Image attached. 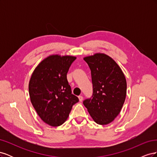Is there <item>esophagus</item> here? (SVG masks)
I'll return each instance as SVG.
<instances>
[{"mask_svg":"<svg viewBox=\"0 0 157 157\" xmlns=\"http://www.w3.org/2000/svg\"><path fill=\"white\" fill-rule=\"evenodd\" d=\"M78 99H79V101H82L83 100V97L82 96H78Z\"/></svg>","mask_w":157,"mask_h":157,"instance_id":"esophagus-1","label":"esophagus"}]
</instances>
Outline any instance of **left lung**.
Returning a JSON list of instances; mask_svg holds the SVG:
<instances>
[{"mask_svg": "<svg viewBox=\"0 0 157 157\" xmlns=\"http://www.w3.org/2000/svg\"><path fill=\"white\" fill-rule=\"evenodd\" d=\"M91 70L93 94L84 105L97 124H109L120 113L126 96L125 76L118 64L104 54L85 57Z\"/></svg>", "mask_w": 157, "mask_h": 157, "instance_id": "obj_1", "label": "left lung"}]
</instances>
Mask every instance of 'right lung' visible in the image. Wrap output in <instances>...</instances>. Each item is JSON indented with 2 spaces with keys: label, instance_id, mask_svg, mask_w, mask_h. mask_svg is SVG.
<instances>
[{
  "label": "right lung",
  "instance_id": "right-lung-1",
  "mask_svg": "<svg viewBox=\"0 0 157 157\" xmlns=\"http://www.w3.org/2000/svg\"><path fill=\"white\" fill-rule=\"evenodd\" d=\"M76 57L52 55L35 68L29 84L33 107L40 118L52 126H59L67 119L78 98L72 94L67 73Z\"/></svg>",
  "mask_w": 157,
  "mask_h": 157
}]
</instances>
